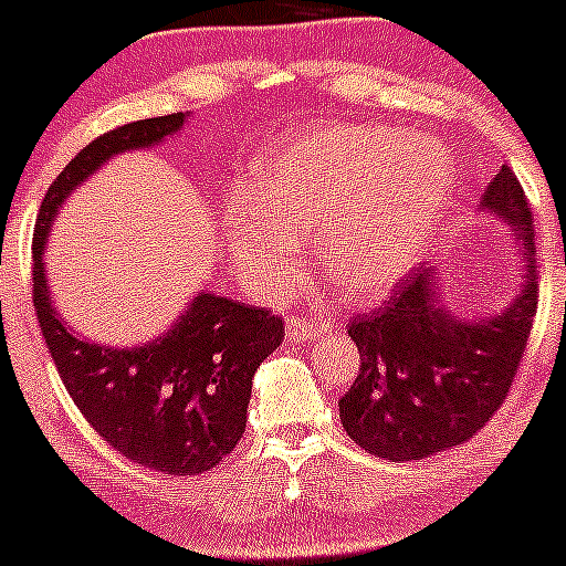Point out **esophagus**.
Here are the masks:
<instances>
[{
  "label": "esophagus",
  "instance_id": "34e87169",
  "mask_svg": "<svg viewBox=\"0 0 566 566\" xmlns=\"http://www.w3.org/2000/svg\"><path fill=\"white\" fill-rule=\"evenodd\" d=\"M326 329L324 322H316V318H307V316H289L285 322V335L291 340H313Z\"/></svg>",
  "mask_w": 566,
  "mask_h": 566
}]
</instances>
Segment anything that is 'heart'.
<instances>
[{
    "label": "heart",
    "instance_id": "1",
    "mask_svg": "<svg viewBox=\"0 0 566 566\" xmlns=\"http://www.w3.org/2000/svg\"><path fill=\"white\" fill-rule=\"evenodd\" d=\"M455 190L441 144L389 127H324L261 166L226 214V248L255 289L277 294L302 266V234L348 294H381L428 248Z\"/></svg>",
    "mask_w": 566,
    "mask_h": 566
}]
</instances>
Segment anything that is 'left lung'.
<instances>
[{"instance_id": "1", "label": "left lung", "mask_w": 566, "mask_h": 566, "mask_svg": "<svg viewBox=\"0 0 566 566\" xmlns=\"http://www.w3.org/2000/svg\"><path fill=\"white\" fill-rule=\"evenodd\" d=\"M480 207L515 226L523 242L526 281L501 316H452L433 270L413 266L381 307L348 322L359 373L340 398V422L370 455L398 463L463 444L510 392L539 302L534 214L510 166H501Z\"/></svg>"}]
</instances>
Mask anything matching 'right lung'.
<instances>
[{"label": "right lung", "instance_id": "obj_1", "mask_svg": "<svg viewBox=\"0 0 566 566\" xmlns=\"http://www.w3.org/2000/svg\"><path fill=\"white\" fill-rule=\"evenodd\" d=\"M185 114L138 119L86 144L51 182L32 237V300L62 384L108 447L144 469L193 476L223 463L248 422L255 368L283 343V318L264 307L198 294L185 316L138 348H108L67 329L43 275V242L56 209L101 163L153 147Z\"/></svg>", "mask_w": 566, "mask_h": 566}]
</instances>
